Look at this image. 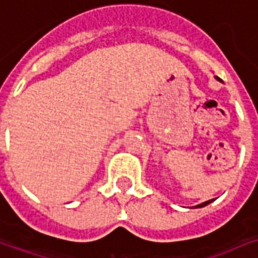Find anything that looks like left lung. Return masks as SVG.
Returning a JSON list of instances; mask_svg holds the SVG:
<instances>
[{
    "mask_svg": "<svg viewBox=\"0 0 258 258\" xmlns=\"http://www.w3.org/2000/svg\"><path fill=\"white\" fill-rule=\"evenodd\" d=\"M217 79H218V78H217ZM211 202H212V199H211V201H207V202H204V204H201V205H196L195 208H202V207H207L208 204H211Z\"/></svg>",
    "mask_w": 258,
    "mask_h": 258,
    "instance_id": "left-lung-1",
    "label": "left lung"
}]
</instances>
